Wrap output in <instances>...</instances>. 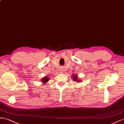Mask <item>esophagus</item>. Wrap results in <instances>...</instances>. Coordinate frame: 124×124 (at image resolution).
<instances>
[{
    "label": "esophagus",
    "mask_w": 124,
    "mask_h": 124,
    "mask_svg": "<svg viewBox=\"0 0 124 124\" xmlns=\"http://www.w3.org/2000/svg\"><path fill=\"white\" fill-rule=\"evenodd\" d=\"M62 70H62V69H61V70H60V71H61V72H62Z\"/></svg>",
    "instance_id": "1"
}]
</instances>
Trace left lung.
Segmentation results:
<instances>
[{"mask_svg": "<svg viewBox=\"0 0 124 124\" xmlns=\"http://www.w3.org/2000/svg\"><path fill=\"white\" fill-rule=\"evenodd\" d=\"M72 78H73V80L74 82H77L78 83H80V82L81 81V80H80V79L78 78V75L77 74H73L72 75Z\"/></svg>", "mask_w": 124, "mask_h": 124, "instance_id": "left-lung-1", "label": "left lung"}]
</instances>
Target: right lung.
<instances>
[{
    "mask_svg": "<svg viewBox=\"0 0 124 124\" xmlns=\"http://www.w3.org/2000/svg\"><path fill=\"white\" fill-rule=\"evenodd\" d=\"M49 78L47 77V76H46V77H43V78H42V79H41V82H42V83L43 84H46L47 82H48V81H49Z\"/></svg>",
    "mask_w": 124,
    "mask_h": 124,
    "instance_id": "right-lung-1",
    "label": "right lung"
}]
</instances>
